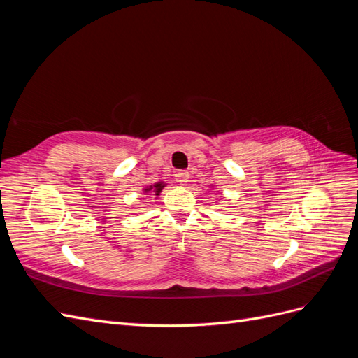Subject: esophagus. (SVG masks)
Returning a JSON list of instances; mask_svg holds the SVG:
<instances>
[{
  "mask_svg": "<svg viewBox=\"0 0 358 358\" xmlns=\"http://www.w3.org/2000/svg\"><path fill=\"white\" fill-rule=\"evenodd\" d=\"M175 179H176V182L180 183V185H185L189 179V173L187 170H179L175 175Z\"/></svg>",
  "mask_w": 358,
  "mask_h": 358,
  "instance_id": "esophagus-1",
  "label": "esophagus"
}]
</instances>
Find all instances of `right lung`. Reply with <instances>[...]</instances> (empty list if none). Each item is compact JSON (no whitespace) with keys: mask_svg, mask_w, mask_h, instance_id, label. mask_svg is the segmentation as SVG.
Wrapping results in <instances>:
<instances>
[{"mask_svg":"<svg viewBox=\"0 0 358 358\" xmlns=\"http://www.w3.org/2000/svg\"><path fill=\"white\" fill-rule=\"evenodd\" d=\"M154 188H155V194H157V196H158V194L161 192V189L162 188H164V185H162V183H157V185H154ZM150 189H152V188H148V189H145V191H150Z\"/></svg>","mask_w":358,"mask_h":358,"instance_id":"obj_1","label":"right lung"}]
</instances>
